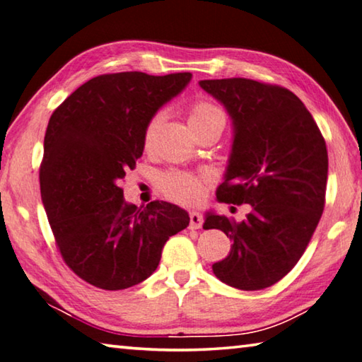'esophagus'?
<instances>
[{
  "label": "esophagus",
  "mask_w": 362,
  "mask_h": 362,
  "mask_svg": "<svg viewBox=\"0 0 362 362\" xmlns=\"http://www.w3.org/2000/svg\"><path fill=\"white\" fill-rule=\"evenodd\" d=\"M202 215L199 212H194V210L189 212V228L199 229L202 226Z\"/></svg>",
  "instance_id": "1"
}]
</instances>
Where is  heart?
<instances>
[{
    "label": "heart",
    "mask_w": 362,
    "mask_h": 362,
    "mask_svg": "<svg viewBox=\"0 0 362 362\" xmlns=\"http://www.w3.org/2000/svg\"><path fill=\"white\" fill-rule=\"evenodd\" d=\"M164 120V114L158 112L152 117L146 128V146H150L153 142L156 131L161 127ZM189 127L198 133L199 129L207 128L214 123L225 124V114L221 110L207 101H199L189 110ZM209 179L204 175H194L189 173H180V170H173V173L161 174L158 177V187L161 192L168 196L169 199L180 204H194L202 199L206 193Z\"/></svg>",
    "instance_id": "b5f03b06"
}]
</instances>
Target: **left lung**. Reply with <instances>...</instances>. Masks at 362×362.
Returning <instances> with one entry per match:
<instances>
[{"label":"left lung","instance_id":"1","mask_svg":"<svg viewBox=\"0 0 362 362\" xmlns=\"http://www.w3.org/2000/svg\"><path fill=\"white\" fill-rule=\"evenodd\" d=\"M233 122V146L220 202L250 204L247 220L206 214L231 252L212 266L216 279L244 291L277 284L296 266L325 209L326 142L293 91L250 78L201 81Z\"/></svg>","mask_w":362,"mask_h":362}]
</instances>
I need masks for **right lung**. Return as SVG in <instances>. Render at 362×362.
Masks as SVG:
<instances>
[{"label":"right lung","mask_w":362,"mask_h":362,"mask_svg":"<svg viewBox=\"0 0 362 362\" xmlns=\"http://www.w3.org/2000/svg\"><path fill=\"white\" fill-rule=\"evenodd\" d=\"M189 81V72L103 74L50 117L41 198L64 262L90 285L117 291L141 284L170 235L188 226L187 210L164 201L137 207L118 183L142 156L148 122Z\"/></svg>","instance_id":"obj_1"}]
</instances>
